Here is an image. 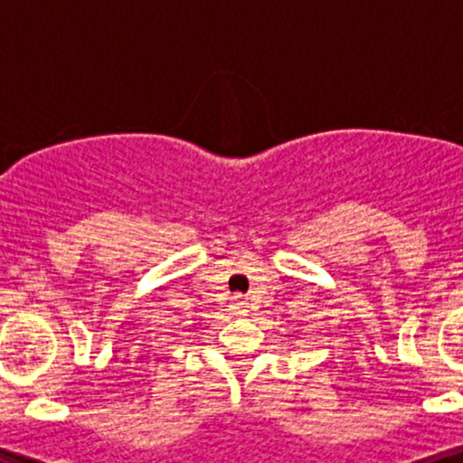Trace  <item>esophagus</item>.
Wrapping results in <instances>:
<instances>
[{
	"label": "esophagus",
	"instance_id": "esophagus-1",
	"mask_svg": "<svg viewBox=\"0 0 463 463\" xmlns=\"http://www.w3.org/2000/svg\"><path fill=\"white\" fill-rule=\"evenodd\" d=\"M246 305L248 302L241 298V296H235V300H232V309H235V313H246Z\"/></svg>",
	"mask_w": 463,
	"mask_h": 463
}]
</instances>
